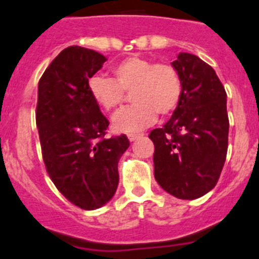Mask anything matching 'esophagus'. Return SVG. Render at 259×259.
<instances>
[{
    "mask_svg": "<svg viewBox=\"0 0 259 259\" xmlns=\"http://www.w3.org/2000/svg\"><path fill=\"white\" fill-rule=\"evenodd\" d=\"M141 137H142V134H129V136H127V138H129L130 142H133V141H136V139L141 138Z\"/></svg>",
    "mask_w": 259,
    "mask_h": 259,
    "instance_id": "esophagus-1",
    "label": "esophagus"
}]
</instances>
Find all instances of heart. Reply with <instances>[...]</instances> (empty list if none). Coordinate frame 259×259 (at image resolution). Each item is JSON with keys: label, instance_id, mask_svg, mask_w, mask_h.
<instances>
[{"label": "heart", "instance_id": "heart-1", "mask_svg": "<svg viewBox=\"0 0 259 259\" xmlns=\"http://www.w3.org/2000/svg\"><path fill=\"white\" fill-rule=\"evenodd\" d=\"M112 79L95 75L90 78L89 91L94 102L104 111H114L130 94L134 103L117 112L112 118L114 132L137 134L156 120L167 117L179 107L183 98V79L179 70L167 62L132 56L111 69Z\"/></svg>", "mask_w": 259, "mask_h": 259}]
</instances>
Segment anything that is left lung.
<instances>
[{
  "instance_id": "obj_1",
  "label": "left lung",
  "mask_w": 259,
  "mask_h": 259,
  "mask_svg": "<svg viewBox=\"0 0 259 259\" xmlns=\"http://www.w3.org/2000/svg\"><path fill=\"white\" fill-rule=\"evenodd\" d=\"M172 65L183 79V98L163 127L150 133L157 184L180 199L215 188L228 148L227 94L212 67L190 53Z\"/></svg>"
}]
</instances>
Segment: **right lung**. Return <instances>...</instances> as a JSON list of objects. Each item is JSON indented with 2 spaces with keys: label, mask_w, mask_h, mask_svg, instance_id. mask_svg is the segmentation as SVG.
Returning a JSON list of instances; mask_svg holds the SVG:
<instances>
[{
  "label": "right lung",
  "mask_w": 259,
  "mask_h": 259,
  "mask_svg": "<svg viewBox=\"0 0 259 259\" xmlns=\"http://www.w3.org/2000/svg\"><path fill=\"white\" fill-rule=\"evenodd\" d=\"M107 58L73 46L51 62L37 87L36 125L49 177L67 201L95 210L112 199L125 134L105 138L109 121L89 91V79Z\"/></svg>",
  "instance_id": "obj_1"
}]
</instances>
